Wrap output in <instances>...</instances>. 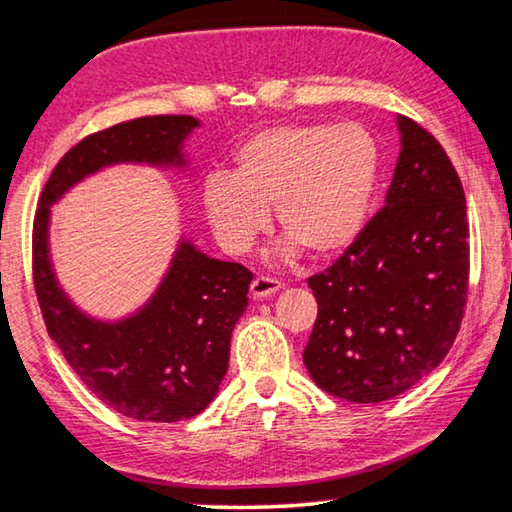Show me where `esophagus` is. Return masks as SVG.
Returning a JSON list of instances; mask_svg holds the SVG:
<instances>
[{"mask_svg":"<svg viewBox=\"0 0 512 512\" xmlns=\"http://www.w3.org/2000/svg\"><path fill=\"white\" fill-rule=\"evenodd\" d=\"M283 289V283H280L278 278H271V276H265L260 274L252 280V285H249V291H252L254 298H267L271 294H276V291Z\"/></svg>","mask_w":512,"mask_h":512,"instance_id":"obj_1","label":"esophagus"}]
</instances>
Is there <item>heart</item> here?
<instances>
[{
    "label": "heart",
    "instance_id": "1",
    "mask_svg": "<svg viewBox=\"0 0 512 512\" xmlns=\"http://www.w3.org/2000/svg\"><path fill=\"white\" fill-rule=\"evenodd\" d=\"M234 174L205 181L203 207L218 241L247 252L278 227L314 258L342 254L367 225L380 150L360 123H285L252 134L234 156Z\"/></svg>",
    "mask_w": 512,
    "mask_h": 512
}]
</instances>
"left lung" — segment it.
Segmentation results:
<instances>
[{"label": "left lung", "instance_id": "left-lung-1", "mask_svg": "<svg viewBox=\"0 0 512 512\" xmlns=\"http://www.w3.org/2000/svg\"><path fill=\"white\" fill-rule=\"evenodd\" d=\"M387 201L338 260L307 278L318 316L302 353L322 391L391 400L444 360L468 298L471 245L460 176L433 134L398 119Z\"/></svg>", "mask_w": 512, "mask_h": 512}]
</instances>
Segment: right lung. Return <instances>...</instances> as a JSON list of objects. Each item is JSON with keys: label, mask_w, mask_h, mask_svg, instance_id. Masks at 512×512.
I'll list each match as a JSON object with an SVG mask.
<instances>
[{"label": "right lung", "mask_w": 512, "mask_h": 512, "mask_svg": "<svg viewBox=\"0 0 512 512\" xmlns=\"http://www.w3.org/2000/svg\"><path fill=\"white\" fill-rule=\"evenodd\" d=\"M196 125L187 114H159L88 134L52 168L33 221V283L50 338L83 387L139 422L187 420L214 400L254 274L181 243L148 307L103 325L81 316L55 283L46 245L48 207L103 165L179 161V145Z\"/></svg>", "instance_id": "right-lung-1"}]
</instances>
